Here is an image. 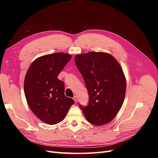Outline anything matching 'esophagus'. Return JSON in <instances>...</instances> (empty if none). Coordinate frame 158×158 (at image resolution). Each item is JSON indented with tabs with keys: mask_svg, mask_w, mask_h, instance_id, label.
<instances>
[{
	"mask_svg": "<svg viewBox=\"0 0 158 158\" xmlns=\"http://www.w3.org/2000/svg\"><path fill=\"white\" fill-rule=\"evenodd\" d=\"M73 99L74 100L75 103L77 102V100H78V98H77V96H76V95H75V96H74V98H73Z\"/></svg>",
	"mask_w": 158,
	"mask_h": 158,
	"instance_id": "esophagus-1",
	"label": "esophagus"
}]
</instances>
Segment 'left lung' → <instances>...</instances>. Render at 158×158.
Here are the masks:
<instances>
[{
  "label": "left lung",
  "instance_id": "8db88e82",
  "mask_svg": "<svg viewBox=\"0 0 158 158\" xmlns=\"http://www.w3.org/2000/svg\"><path fill=\"white\" fill-rule=\"evenodd\" d=\"M89 94L86 107L79 105L86 120L95 126L111 122L121 109L127 82L118 62L107 52L91 51L75 56Z\"/></svg>",
  "mask_w": 158,
  "mask_h": 158
}]
</instances>
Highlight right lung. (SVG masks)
<instances>
[{"label": "right lung", "mask_w": 158, "mask_h": 158, "mask_svg": "<svg viewBox=\"0 0 158 158\" xmlns=\"http://www.w3.org/2000/svg\"><path fill=\"white\" fill-rule=\"evenodd\" d=\"M71 57L64 52L38 57L25 76L24 94L28 106L38 118L49 125L63 121L74 103L64 95V84L58 79Z\"/></svg>", "instance_id": "add662e5"}]
</instances>
